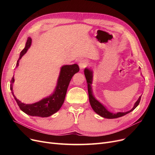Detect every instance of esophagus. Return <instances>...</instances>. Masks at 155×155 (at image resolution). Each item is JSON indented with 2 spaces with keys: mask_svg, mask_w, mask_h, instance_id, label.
Returning <instances> with one entry per match:
<instances>
[{
  "mask_svg": "<svg viewBox=\"0 0 155 155\" xmlns=\"http://www.w3.org/2000/svg\"><path fill=\"white\" fill-rule=\"evenodd\" d=\"M79 67L80 69H83L87 66V62L85 60H80L79 62Z\"/></svg>",
  "mask_w": 155,
  "mask_h": 155,
  "instance_id": "obj_1",
  "label": "esophagus"
}]
</instances>
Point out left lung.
Masks as SVG:
<instances>
[{
    "label": "left lung",
    "instance_id": "1",
    "mask_svg": "<svg viewBox=\"0 0 155 155\" xmlns=\"http://www.w3.org/2000/svg\"><path fill=\"white\" fill-rule=\"evenodd\" d=\"M84 73H85V76L86 79H87V83L88 84V92L89 101H90L91 105L93 109V110H94L97 114H99L100 116L104 117V118H109V119L119 118V117L123 116L129 113L130 112L133 111L135 109V108L139 105L140 100H141L142 96H140L138 100L137 101V102L135 103L133 108L131 110H130L127 112H118L117 114H113V113H112V112H110L104 105L101 104V103H100L99 101L95 99V97H94V96L92 94V87H91V84L92 82V72L90 70L85 68V70H84Z\"/></svg>",
    "mask_w": 155,
    "mask_h": 155
}]
</instances>
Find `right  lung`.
<instances>
[{
	"instance_id": "add662e5",
	"label": "right lung",
	"mask_w": 155,
	"mask_h": 155,
	"mask_svg": "<svg viewBox=\"0 0 155 155\" xmlns=\"http://www.w3.org/2000/svg\"><path fill=\"white\" fill-rule=\"evenodd\" d=\"M31 43V39L28 37L26 41L25 48L23 49L20 54V58H18L16 67L18 66V61L25 55L28 49L30 48ZM79 71V66L77 64H74L71 65H64L61 69L60 75L58 78V85L55 88V90L52 95L49 97L45 98L39 102L35 103L32 104H25L21 102L19 100L13 95V83L14 82V78L13 77L11 80L10 89L14 96L15 101L21 110H22L26 114L40 117H48L58 111L63 104L65 96H66L67 91L70 83V80L74 75Z\"/></svg>"
}]
</instances>
